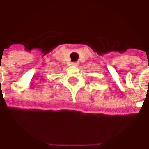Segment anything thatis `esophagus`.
I'll list each match as a JSON object with an SVG mask.
<instances>
[{
  "label": "esophagus",
  "mask_w": 149,
  "mask_h": 149,
  "mask_svg": "<svg viewBox=\"0 0 149 149\" xmlns=\"http://www.w3.org/2000/svg\"><path fill=\"white\" fill-rule=\"evenodd\" d=\"M72 65H74V66H78L79 65V63L78 62H75V63H72Z\"/></svg>",
  "instance_id": "34e87169"
}]
</instances>
